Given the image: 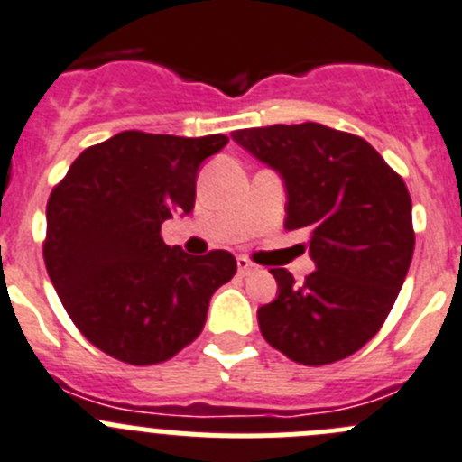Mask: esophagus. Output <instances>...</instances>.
<instances>
[{
    "instance_id": "esophagus-1",
    "label": "esophagus",
    "mask_w": 462,
    "mask_h": 462,
    "mask_svg": "<svg viewBox=\"0 0 462 462\" xmlns=\"http://www.w3.org/2000/svg\"><path fill=\"white\" fill-rule=\"evenodd\" d=\"M236 269H239L241 275H248L257 269L255 262H251L248 257H236Z\"/></svg>"
}]
</instances>
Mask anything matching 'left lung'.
<instances>
[{"mask_svg":"<svg viewBox=\"0 0 462 462\" xmlns=\"http://www.w3.org/2000/svg\"><path fill=\"white\" fill-rule=\"evenodd\" d=\"M232 139L280 172L287 230H308L317 271L257 310L266 342L308 367L344 360L381 330L415 251L406 182L356 134L319 123L236 129Z\"/></svg>","mask_w":462,"mask_h":462,"instance_id":"1","label":"left lung"}]
</instances>
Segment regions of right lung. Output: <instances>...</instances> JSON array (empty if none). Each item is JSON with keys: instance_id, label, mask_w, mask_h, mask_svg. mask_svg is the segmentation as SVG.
I'll list each match as a JSON object with an SVG mask.
<instances>
[{"instance_id": "add662e5", "label": "right lung", "mask_w": 462, "mask_h": 462, "mask_svg": "<svg viewBox=\"0 0 462 462\" xmlns=\"http://www.w3.org/2000/svg\"><path fill=\"white\" fill-rule=\"evenodd\" d=\"M227 136L129 129L86 148L47 200V273L93 346L127 365L171 360L202 333L211 294L232 280L227 251L189 255L162 223L196 205L198 168Z\"/></svg>"}]
</instances>
